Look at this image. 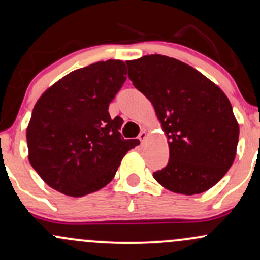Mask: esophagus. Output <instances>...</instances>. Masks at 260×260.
<instances>
[{"instance_id": "1", "label": "esophagus", "mask_w": 260, "mask_h": 260, "mask_svg": "<svg viewBox=\"0 0 260 260\" xmlns=\"http://www.w3.org/2000/svg\"><path fill=\"white\" fill-rule=\"evenodd\" d=\"M138 139L140 140V142H142V144H143V143H144V140L147 139V132H145V131H142V132L139 133Z\"/></svg>"}]
</instances>
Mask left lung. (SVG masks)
<instances>
[{"label": "left lung", "instance_id": "1", "mask_svg": "<svg viewBox=\"0 0 260 260\" xmlns=\"http://www.w3.org/2000/svg\"><path fill=\"white\" fill-rule=\"evenodd\" d=\"M133 85L153 104L170 159L154 178L180 194L205 192L231 168L240 127L228 96L193 67L162 55L127 61Z\"/></svg>", "mask_w": 260, "mask_h": 260}]
</instances>
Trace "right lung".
I'll list each match as a JSON object with an SVG mask.
<instances>
[{"mask_svg": "<svg viewBox=\"0 0 260 260\" xmlns=\"http://www.w3.org/2000/svg\"><path fill=\"white\" fill-rule=\"evenodd\" d=\"M126 64L109 59L73 71L35 104L26 129L29 161L53 189L83 197L105 187L138 139H124L110 103L126 82Z\"/></svg>", "mask_w": 260, "mask_h": 260, "instance_id": "right-lung-1", "label": "right lung"}]
</instances>
